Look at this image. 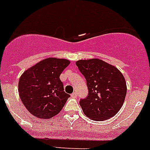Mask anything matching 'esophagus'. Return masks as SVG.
Here are the masks:
<instances>
[{"label": "esophagus", "mask_w": 150, "mask_h": 150, "mask_svg": "<svg viewBox=\"0 0 150 150\" xmlns=\"http://www.w3.org/2000/svg\"><path fill=\"white\" fill-rule=\"evenodd\" d=\"M71 96L72 98H76V97H77V93L75 92V93H73L71 94Z\"/></svg>", "instance_id": "1"}]
</instances>
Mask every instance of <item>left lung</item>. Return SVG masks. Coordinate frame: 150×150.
<instances>
[{"mask_svg":"<svg viewBox=\"0 0 150 150\" xmlns=\"http://www.w3.org/2000/svg\"><path fill=\"white\" fill-rule=\"evenodd\" d=\"M76 65L86 80L89 91L79 101L84 114L98 121L114 117L122 107L127 93L121 71L100 59L80 60Z\"/></svg>","mask_w":150,"mask_h":150,"instance_id":"left-lung-1","label":"left lung"}]
</instances>
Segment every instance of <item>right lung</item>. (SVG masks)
<instances>
[{"label": "right lung", "mask_w": 150, "mask_h": 150, "mask_svg": "<svg viewBox=\"0 0 150 150\" xmlns=\"http://www.w3.org/2000/svg\"><path fill=\"white\" fill-rule=\"evenodd\" d=\"M69 64L66 59L50 57L22 74L18 82L19 96L30 114L50 118L61 111L70 95L64 90L60 75Z\"/></svg>", "instance_id": "add662e5"}]
</instances>
